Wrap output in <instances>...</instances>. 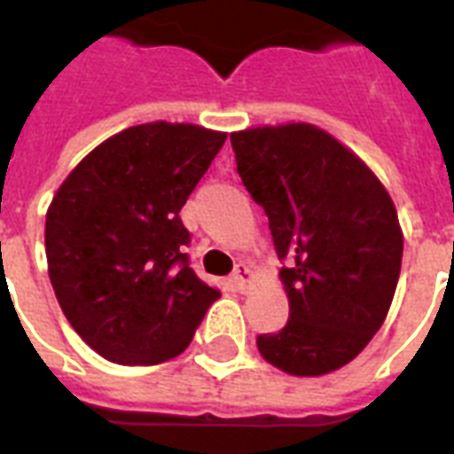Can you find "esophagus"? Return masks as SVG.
Here are the masks:
<instances>
[{
    "label": "esophagus",
    "mask_w": 454,
    "mask_h": 454,
    "mask_svg": "<svg viewBox=\"0 0 454 454\" xmlns=\"http://www.w3.org/2000/svg\"><path fill=\"white\" fill-rule=\"evenodd\" d=\"M252 266H249V263H238V269H235V273H233V283L238 285V290H247L249 287V283H252Z\"/></svg>",
    "instance_id": "1"
}]
</instances>
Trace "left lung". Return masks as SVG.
Returning a JSON list of instances; mask_svg holds the SVG:
<instances>
[{"label": "left lung", "mask_w": 454, "mask_h": 454, "mask_svg": "<svg viewBox=\"0 0 454 454\" xmlns=\"http://www.w3.org/2000/svg\"><path fill=\"white\" fill-rule=\"evenodd\" d=\"M242 184L269 216L290 320L256 337L294 377L334 372L384 323L401 276L403 231L372 169L327 131L290 122L231 134Z\"/></svg>", "instance_id": "8db88e82"}]
</instances>
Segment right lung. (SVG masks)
<instances>
[{"mask_svg": "<svg viewBox=\"0 0 454 454\" xmlns=\"http://www.w3.org/2000/svg\"><path fill=\"white\" fill-rule=\"evenodd\" d=\"M223 141L198 124H137L96 145L53 195L49 280L67 323L106 360L176 358L221 297L191 269L178 212Z\"/></svg>", "mask_w": 454, "mask_h": 454, "instance_id": "add662e5", "label": "right lung"}]
</instances>
